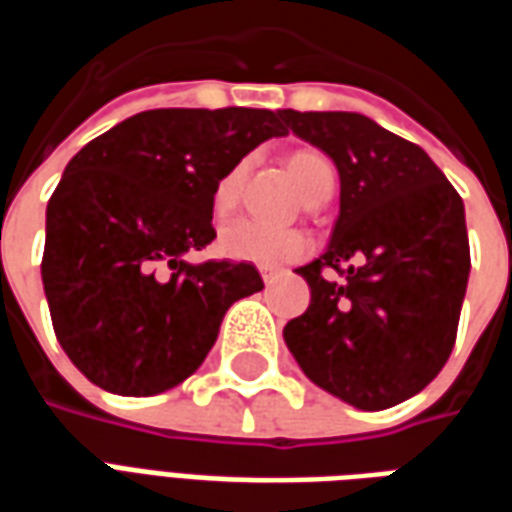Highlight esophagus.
<instances>
[{"label":"esophagus","mask_w":512,"mask_h":512,"mask_svg":"<svg viewBox=\"0 0 512 512\" xmlns=\"http://www.w3.org/2000/svg\"><path fill=\"white\" fill-rule=\"evenodd\" d=\"M277 277H279L277 271H263V282H266V285H271Z\"/></svg>","instance_id":"obj_1"}]
</instances>
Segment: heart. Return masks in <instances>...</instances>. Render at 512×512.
Returning a JSON list of instances; mask_svg holds the SVG:
<instances>
[{"instance_id":"b5f03b06","label":"heart","mask_w":512,"mask_h":512,"mask_svg":"<svg viewBox=\"0 0 512 512\" xmlns=\"http://www.w3.org/2000/svg\"><path fill=\"white\" fill-rule=\"evenodd\" d=\"M288 169L299 183L304 200L318 205L329 200L337 183L329 158L318 150H293L288 156ZM246 164H235L213 183L211 211L216 219H224L235 211L241 189H244ZM219 255L235 263H249L257 268H279L296 263L310 252V238L299 230H271L255 222H233L224 227L216 238Z\"/></svg>"}]
</instances>
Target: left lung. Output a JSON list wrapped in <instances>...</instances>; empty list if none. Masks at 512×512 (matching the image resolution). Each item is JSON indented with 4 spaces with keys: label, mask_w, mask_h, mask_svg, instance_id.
Masks as SVG:
<instances>
[{
    "label": "left lung",
    "mask_w": 512,
    "mask_h": 512,
    "mask_svg": "<svg viewBox=\"0 0 512 512\" xmlns=\"http://www.w3.org/2000/svg\"><path fill=\"white\" fill-rule=\"evenodd\" d=\"M279 117L340 172L332 244L299 268L310 307L285 326V343L307 378L345 403L397 406L439 376L455 345L472 266L461 194L422 147L370 117Z\"/></svg>",
    "instance_id": "obj_1"
}]
</instances>
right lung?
<instances>
[{"mask_svg": "<svg viewBox=\"0 0 512 512\" xmlns=\"http://www.w3.org/2000/svg\"><path fill=\"white\" fill-rule=\"evenodd\" d=\"M271 109H150L95 136L46 208L43 290L62 351L95 386L158 395L202 365L249 263L183 260L216 238L211 191L271 136Z\"/></svg>", "mask_w": 512, "mask_h": 512, "instance_id": "obj_1", "label": "right lung"}]
</instances>
